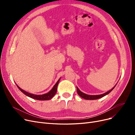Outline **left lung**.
<instances>
[{"label": "left lung", "instance_id": "8db88e82", "mask_svg": "<svg viewBox=\"0 0 135 135\" xmlns=\"http://www.w3.org/2000/svg\"><path fill=\"white\" fill-rule=\"evenodd\" d=\"M116 85L112 89H110V91L107 92L105 93L101 94V95H87V94L84 93L83 92H81L79 89V88H78V87H76L77 93L81 98H83V99H84L85 100H96V99H100V98L106 96L107 95H108V94H109L110 92H111L113 90V89L114 88H115V87L116 86Z\"/></svg>", "mask_w": 135, "mask_h": 135}]
</instances>
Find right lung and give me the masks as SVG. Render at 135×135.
I'll return each mask as SVG.
<instances>
[{
  "label": "right lung",
  "mask_w": 135,
  "mask_h": 135,
  "mask_svg": "<svg viewBox=\"0 0 135 135\" xmlns=\"http://www.w3.org/2000/svg\"><path fill=\"white\" fill-rule=\"evenodd\" d=\"M60 80V78L57 81V83L55 84L54 87L52 88V89L50 92H48L47 93L43 94V95H34V94H32L30 93H28L27 92H26L24 90H23V89H22L20 87H19L17 84L16 85H17V87L23 93L25 94L26 96H27L28 97H30L32 98V99L38 100H48L51 99L55 95V94L57 92V85H58Z\"/></svg>",
  "instance_id": "right-lung-1"
}]
</instances>
